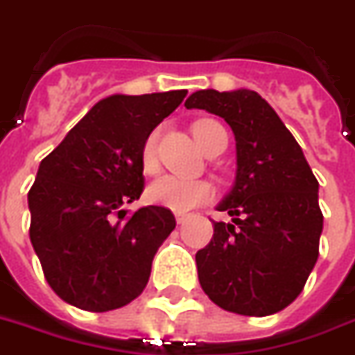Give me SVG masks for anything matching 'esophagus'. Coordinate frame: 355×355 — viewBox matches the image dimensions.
Masks as SVG:
<instances>
[{"label":"esophagus","mask_w":355,"mask_h":355,"mask_svg":"<svg viewBox=\"0 0 355 355\" xmlns=\"http://www.w3.org/2000/svg\"><path fill=\"white\" fill-rule=\"evenodd\" d=\"M189 215L187 213H175V220H178V225H185L187 223Z\"/></svg>","instance_id":"esophagus-1"}]
</instances>
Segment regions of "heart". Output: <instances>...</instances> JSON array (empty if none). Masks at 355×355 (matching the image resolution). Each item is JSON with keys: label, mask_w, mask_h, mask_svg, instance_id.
<instances>
[{"label": "heart", "mask_w": 355, "mask_h": 355, "mask_svg": "<svg viewBox=\"0 0 355 355\" xmlns=\"http://www.w3.org/2000/svg\"><path fill=\"white\" fill-rule=\"evenodd\" d=\"M193 135L200 148L206 151L220 135H226L223 125L215 119H198L193 123ZM157 132H151L142 144L140 162L146 174H153L159 168L157 159ZM146 196L151 204L166 207L170 211L187 213L209 202L213 196L211 183L206 180H181L175 175H161L149 183Z\"/></svg>", "instance_id": "1"}]
</instances>
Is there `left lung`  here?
Listing matches in <instances>:
<instances>
[{
  "label": "left lung",
  "mask_w": 355,
  "mask_h": 355,
  "mask_svg": "<svg viewBox=\"0 0 355 355\" xmlns=\"http://www.w3.org/2000/svg\"><path fill=\"white\" fill-rule=\"evenodd\" d=\"M185 106L223 117L236 137V183L196 252L198 281L209 300L243 316L279 313L301 294L314 263L324 215L318 181L277 112L257 92L200 89Z\"/></svg>",
  "instance_id": "obj_1"
}]
</instances>
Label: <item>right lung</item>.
Listing matches in <instances>:
<instances>
[{"mask_svg": "<svg viewBox=\"0 0 355 355\" xmlns=\"http://www.w3.org/2000/svg\"><path fill=\"white\" fill-rule=\"evenodd\" d=\"M187 92L110 95L44 157L28 193L29 238L44 279L74 307L105 313L142 294L157 249L175 228L170 209H121L140 198L144 140Z\"/></svg>", "mask_w": 355, "mask_h": 355, "instance_id": "add662e5", "label": "right lung"}]
</instances>
